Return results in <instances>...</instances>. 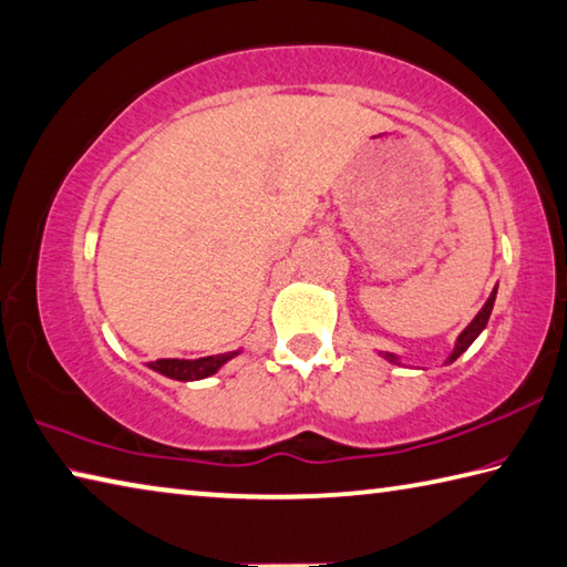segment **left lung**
I'll use <instances>...</instances> for the list:
<instances>
[{"label":"left lung","mask_w":567,"mask_h":567,"mask_svg":"<svg viewBox=\"0 0 567 567\" xmlns=\"http://www.w3.org/2000/svg\"><path fill=\"white\" fill-rule=\"evenodd\" d=\"M493 302H496V290L491 292L488 302L481 307V312H478L476 317H473V322H471V324L461 332L458 342H456V349H454V352H451V357H449V364H451V362H456V359H458L463 352H466V349L473 344V339H476V337L483 332V327L488 324V317H491V310H493ZM384 357L389 359V362H394V364H396V357H394V354H384Z\"/></svg>","instance_id":"8db88e82"}]
</instances>
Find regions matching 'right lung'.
Segmentation results:
<instances>
[{"instance_id": "right-lung-1", "label": "right lung", "mask_w": 567, "mask_h": 567, "mask_svg": "<svg viewBox=\"0 0 567 567\" xmlns=\"http://www.w3.org/2000/svg\"><path fill=\"white\" fill-rule=\"evenodd\" d=\"M238 352H228V354H213V357H203L195 359V362H185V359H156L148 367L156 369V372L166 374L171 379H178V382H193V379H205L218 372V369L233 359Z\"/></svg>"}]
</instances>
